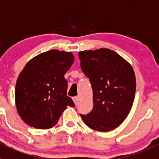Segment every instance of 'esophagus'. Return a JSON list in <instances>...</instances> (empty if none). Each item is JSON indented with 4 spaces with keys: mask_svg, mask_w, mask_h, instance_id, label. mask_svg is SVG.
Wrapping results in <instances>:
<instances>
[{
    "mask_svg": "<svg viewBox=\"0 0 159 159\" xmlns=\"http://www.w3.org/2000/svg\"><path fill=\"white\" fill-rule=\"evenodd\" d=\"M73 101H74V104H76L77 102H78V97H73Z\"/></svg>",
    "mask_w": 159,
    "mask_h": 159,
    "instance_id": "34e87169",
    "label": "esophagus"
}]
</instances>
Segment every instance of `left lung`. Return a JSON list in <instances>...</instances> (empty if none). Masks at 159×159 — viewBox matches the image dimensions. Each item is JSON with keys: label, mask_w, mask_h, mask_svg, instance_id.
Segmentation results:
<instances>
[{"label": "left lung", "mask_w": 159, "mask_h": 159, "mask_svg": "<svg viewBox=\"0 0 159 159\" xmlns=\"http://www.w3.org/2000/svg\"><path fill=\"white\" fill-rule=\"evenodd\" d=\"M81 68L89 79L93 108L81 115L91 129L109 131L123 123L135 99L136 81L131 66L116 52L106 48L80 51Z\"/></svg>", "instance_id": "8db88e82"}]
</instances>
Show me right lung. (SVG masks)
Segmentation results:
<instances>
[{"label": "right lung", "instance_id": "right-lung-1", "mask_svg": "<svg viewBox=\"0 0 159 159\" xmlns=\"http://www.w3.org/2000/svg\"><path fill=\"white\" fill-rule=\"evenodd\" d=\"M74 62L72 53L51 50L31 58L17 78L16 109L23 120L38 129L58 123L67 106H74L67 96L66 73Z\"/></svg>", "mask_w": 159, "mask_h": 159}]
</instances>
